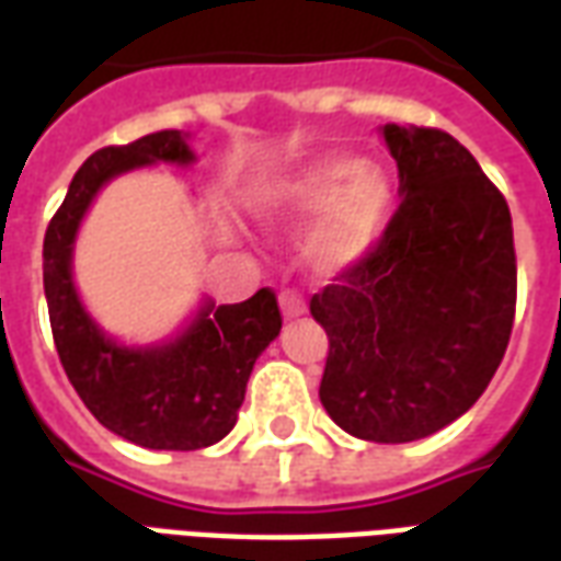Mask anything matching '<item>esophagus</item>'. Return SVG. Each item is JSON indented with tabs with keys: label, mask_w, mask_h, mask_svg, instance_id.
Here are the masks:
<instances>
[{
	"label": "esophagus",
	"mask_w": 561,
	"mask_h": 561,
	"mask_svg": "<svg viewBox=\"0 0 561 561\" xmlns=\"http://www.w3.org/2000/svg\"><path fill=\"white\" fill-rule=\"evenodd\" d=\"M279 306H282V316L285 318H297L306 312L304 294L297 291V288H285V291L279 294Z\"/></svg>",
	"instance_id": "34e87169"
}]
</instances>
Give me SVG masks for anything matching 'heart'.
<instances>
[{
	"label": "heart",
	"instance_id": "b5f03b06",
	"mask_svg": "<svg viewBox=\"0 0 561 561\" xmlns=\"http://www.w3.org/2000/svg\"><path fill=\"white\" fill-rule=\"evenodd\" d=\"M390 185L373 168L354 159H328L297 173L270 195V209L297 228L330 215L316 243L324 267H342L376 243L390 213Z\"/></svg>",
	"mask_w": 561,
	"mask_h": 561
}]
</instances>
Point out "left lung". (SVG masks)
Here are the masks:
<instances>
[{
	"label": "left lung",
	"mask_w": 561,
	"mask_h": 561,
	"mask_svg": "<svg viewBox=\"0 0 561 561\" xmlns=\"http://www.w3.org/2000/svg\"><path fill=\"white\" fill-rule=\"evenodd\" d=\"M402 204L369 252L309 300L328 333L321 405L345 433L402 445L478 402L505 357L517 255L505 195L442 128L385 126Z\"/></svg>",
	"instance_id": "1"
}]
</instances>
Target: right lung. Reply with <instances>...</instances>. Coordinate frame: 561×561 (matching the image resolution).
Segmentation results:
<instances>
[{"instance_id":"obj_1","label":"right lung","mask_w":561,"mask_h":561,"mask_svg":"<svg viewBox=\"0 0 561 561\" xmlns=\"http://www.w3.org/2000/svg\"><path fill=\"white\" fill-rule=\"evenodd\" d=\"M192 159L176 128L92 152L44 233V294L68 381L95 421L149 450H201L231 433L257 354L282 330L279 304L270 288L243 304L207 300L176 340L156 348L119 345L80 306L71 249L95 192L140 164H188Z\"/></svg>"}]
</instances>
